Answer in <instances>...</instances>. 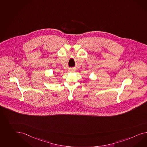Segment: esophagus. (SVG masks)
Instances as JSON below:
<instances>
[{
    "label": "esophagus",
    "instance_id": "1",
    "mask_svg": "<svg viewBox=\"0 0 147 147\" xmlns=\"http://www.w3.org/2000/svg\"><path fill=\"white\" fill-rule=\"evenodd\" d=\"M75 71V70L74 69H71V71L72 72Z\"/></svg>",
    "mask_w": 147,
    "mask_h": 147
}]
</instances>
